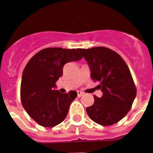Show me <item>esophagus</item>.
<instances>
[{"label":"esophagus","mask_w":153,"mask_h":153,"mask_svg":"<svg viewBox=\"0 0 153 153\" xmlns=\"http://www.w3.org/2000/svg\"><path fill=\"white\" fill-rule=\"evenodd\" d=\"M83 94H84V93H83V92H81V91H77V96H78V97H82V96H83Z\"/></svg>","instance_id":"obj_1"}]
</instances>
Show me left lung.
Returning <instances> with one entry per match:
<instances>
[{
    "label": "left lung",
    "instance_id": "left-lung-1",
    "mask_svg": "<svg viewBox=\"0 0 153 153\" xmlns=\"http://www.w3.org/2000/svg\"><path fill=\"white\" fill-rule=\"evenodd\" d=\"M88 63L93 81L100 82L101 98L86 109L89 117L102 126L122 120L132 107L136 89L129 69L120 55L104 47L77 49Z\"/></svg>",
    "mask_w": 153,
    "mask_h": 153
}]
</instances>
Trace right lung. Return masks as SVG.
Here are the masks:
<instances>
[{
    "instance_id": "right-lung-1",
    "label": "right lung",
    "mask_w": 153,
    "mask_h": 153,
    "mask_svg": "<svg viewBox=\"0 0 153 153\" xmlns=\"http://www.w3.org/2000/svg\"><path fill=\"white\" fill-rule=\"evenodd\" d=\"M82 58L75 49L50 47L36 53L27 63L21 79V102L39 125L53 127L66 118L77 93H60L55 90L56 82L63 75L66 63Z\"/></svg>"
}]
</instances>
